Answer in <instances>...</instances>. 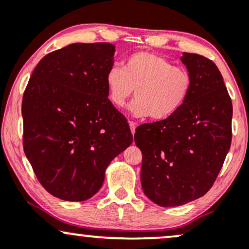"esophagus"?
Wrapping results in <instances>:
<instances>
[{
    "instance_id": "esophagus-1",
    "label": "esophagus",
    "mask_w": 249,
    "mask_h": 249,
    "mask_svg": "<svg viewBox=\"0 0 249 249\" xmlns=\"http://www.w3.org/2000/svg\"><path fill=\"white\" fill-rule=\"evenodd\" d=\"M130 127H131V132H132V134H134L135 133V123H133V122H130Z\"/></svg>"
}]
</instances>
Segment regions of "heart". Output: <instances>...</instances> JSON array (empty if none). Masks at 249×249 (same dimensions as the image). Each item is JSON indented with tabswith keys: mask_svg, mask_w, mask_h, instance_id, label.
Returning a JSON list of instances; mask_svg holds the SVG:
<instances>
[{
	"mask_svg": "<svg viewBox=\"0 0 249 249\" xmlns=\"http://www.w3.org/2000/svg\"><path fill=\"white\" fill-rule=\"evenodd\" d=\"M108 98L116 108L130 105L134 117L149 116L164 121L174 116L187 102L192 89L191 74L173 66L166 58L149 51L134 52L124 60L123 68L112 66L106 74Z\"/></svg>",
	"mask_w": 249,
	"mask_h": 249,
	"instance_id": "obj_1",
	"label": "heart"
}]
</instances>
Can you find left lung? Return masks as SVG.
Wrapping results in <instances>:
<instances>
[{"mask_svg":"<svg viewBox=\"0 0 249 249\" xmlns=\"http://www.w3.org/2000/svg\"><path fill=\"white\" fill-rule=\"evenodd\" d=\"M181 60L192 77L185 105L170 118L140 125L134 134L142 151V189L163 207L203 197L232 139V102L216 65L196 53L184 52Z\"/></svg>","mask_w":249,"mask_h":249,"instance_id":"left-lung-1","label":"left lung"}]
</instances>
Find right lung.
Returning <instances> with one entry per match:
<instances>
[{"label":"right lung","mask_w":249,"mask_h":249,"mask_svg":"<svg viewBox=\"0 0 249 249\" xmlns=\"http://www.w3.org/2000/svg\"><path fill=\"white\" fill-rule=\"evenodd\" d=\"M110 43H74L46 54L22 97L24 151L44 189L62 200L97 194L105 171L133 141L108 99Z\"/></svg>","instance_id":"obj_1"}]
</instances>
